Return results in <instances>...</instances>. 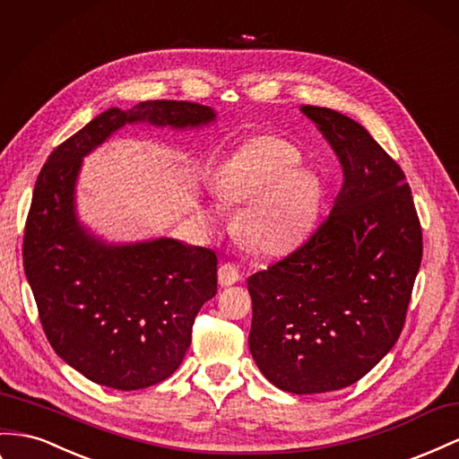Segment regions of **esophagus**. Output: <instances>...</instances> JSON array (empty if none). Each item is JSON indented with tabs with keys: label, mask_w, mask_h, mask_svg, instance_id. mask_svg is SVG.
<instances>
[{
	"label": "esophagus",
	"mask_w": 459,
	"mask_h": 459,
	"mask_svg": "<svg viewBox=\"0 0 459 459\" xmlns=\"http://www.w3.org/2000/svg\"><path fill=\"white\" fill-rule=\"evenodd\" d=\"M218 280H220V286H233V283H238L241 280V272L238 270V266L235 264H221L220 270H218Z\"/></svg>",
	"instance_id": "esophagus-1"
}]
</instances>
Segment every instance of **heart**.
Masks as SVG:
<instances>
[{
  "mask_svg": "<svg viewBox=\"0 0 459 459\" xmlns=\"http://www.w3.org/2000/svg\"><path fill=\"white\" fill-rule=\"evenodd\" d=\"M297 162L299 151L291 143L263 134L235 148L214 173L220 201L247 203L238 216V233L260 253H286L315 226L320 181ZM214 214L216 208H210L208 216Z\"/></svg>",
  "mask_w": 459,
  "mask_h": 459,
  "instance_id": "heart-1",
  "label": "heart"
}]
</instances>
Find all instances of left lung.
I'll list each match as a JSON object with an SVG mask.
<instances>
[{
    "instance_id": "8db88e82",
    "label": "left lung",
    "mask_w": 459,
    "mask_h": 459,
    "mask_svg": "<svg viewBox=\"0 0 459 459\" xmlns=\"http://www.w3.org/2000/svg\"><path fill=\"white\" fill-rule=\"evenodd\" d=\"M336 152L343 185L299 249L247 280L249 348L274 386L322 394L363 378L398 342L423 256L402 168L330 108L301 106Z\"/></svg>"
}]
</instances>
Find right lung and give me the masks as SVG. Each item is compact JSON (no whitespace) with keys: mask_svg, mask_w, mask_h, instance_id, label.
<instances>
[{"mask_svg":"<svg viewBox=\"0 0 459 459\" xmlns=\"http://www.w3.org/2000/svg\"><path fill=\"white\" fill-rule=\"evenodd\" d=\"M214 119L212 108L193 102L109 108L61 143L36 179L24 274L49 345L96 384L129 392L176 373L196 313L218 291V256L169 238L126 245L94 238L75 210L82 158L123 126L195 129Z\"/></svg>","mask_w":459,"mask_h":459,"instance_id":"add662e5","label":"right lung"}]
</instances>
